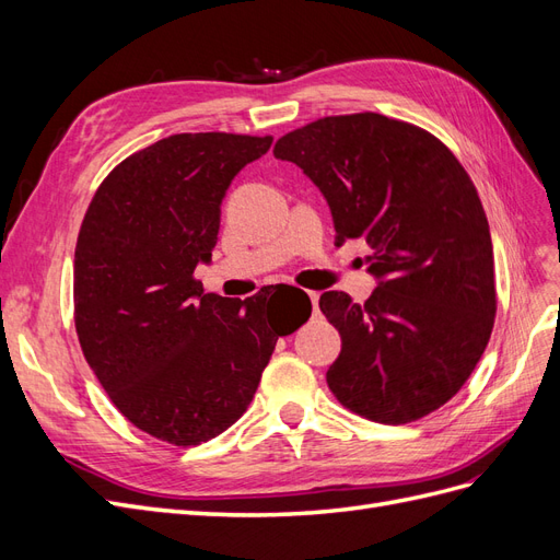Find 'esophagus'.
Listing matches in <instances>:
<instances>
[{"mask_svg": "<svg viewBox=\"0 0 560 560\" xmlns=\"http://www.w3.org/2000/svg\"><path fill=\"white\" fill-rule=\"evenodd\" d=\"M308 296H311V301H313V311H315V315L319 313V308H317V301H319V294L317 292H308Z\"/></svg>", "mask_w": 560, "mask_h": 560, "instance_id": "34e87169", "label": "esophagus"}]
</instances>
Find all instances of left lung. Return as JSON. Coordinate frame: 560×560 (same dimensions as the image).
Masks as SVG:
<instances>
[{
	"mask_svg": "<svg viewBox=\"0 0 560 560\" xmlns=\"http://www.w3.org/2000/svg\"><path fill=\"white\" fill-rule=\"evenodd\" d=\"M273 154L325 196L336 245L371 249L364 306L319 296L341 334L329 389L385 425L436 411L479 364L495 319L493 243L465 167L428 130L374 112L319 118Z\"/></svg>",
	"mask_w": 560,
	"mask_h": 560,
	"instance_id": "1",
	"label": "left lung"
}]
</instances>
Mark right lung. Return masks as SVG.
<instances>
[{"mask_svg":"<svg viewBox=\"0 0 560 560\" xmlns=\"http://www.w3.org/2000/svg\"><path fill=\"white\" fill-rule=\"evenodd\" d=\"M273 138L182 132L118 163L95 191L74 252V322L83 358L135 428L196 446L238 420L278 336L311 299L270 284L241 301L202 292L222 200ZM302 303L294 326L281 308Z\"/></svg>","mask_w":560,"mask_h":560,"instance_id":"add662e5","label":"right lung"}]
</instances>
